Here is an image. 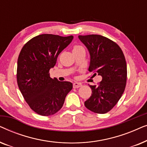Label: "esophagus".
<instances>
[{"mask_svg": "<svg viewBox=\"0 0 147 147\" xmlns=\"http://www.w3.org/2000/svg\"><path fill=\"white\" fill-rule=\"evenodd\" d=\"M82 86V84L81 83H79V82H75L73 84V87L74 88H80Z\"/></svg>", "mask_w": 147, "mask_h": 147, "instance_id": "esophagus-1", "label": "esophagus"}]
</instances>
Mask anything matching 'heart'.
Segmentation results:
<instances>
[{"instance_id": "1", "label": "heart", "mask_w": 147, "mask_h": 147, "mask_svg": "<svg viewBox=\"0 0 147 147\" xmlns=\"http://www.w3.org/2000/svg\"><path fill=\"white\" fill-rule=\"evenodd\" d=\"M82 49H84V47H82V46L80 45H75L73 47V51L74 52L78 51H79V50Z\"/></svg>"}]
</instances>
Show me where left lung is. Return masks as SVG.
<instances>
[{
	"instance_id": "left-lung-1",
	"label": "left lung",
	"mask_w": 147,
	"mask_h": 147,
	"mask_svg": "<svg viewBox=\"0 0 147 147\" xmlns=\"http://www.w3.org/2000/svg\"><path fill=\"white\" fill-rule=\"evenodd\" d=\"M90 54V72L101 76L98 85L90 86L92 95L84 102L90 111L97 114L109 112L118 103L125 90L127 66L121 48L115 42L100 35L78 36Z\"/></svg>"
}]
</instances>
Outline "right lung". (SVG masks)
<instances>
[{"mask_svg":"<svg viewBox=\"0 0 147 147\" xmlns=\"http://www.w3.org/2000/svg\"><path fill=\"white\" fill-rule=\"evenodd\" d=\"M74 37L42 34L27 42L17 61L19 88L29 107L36 113L48 116L62 108L73 85L50 78L49 70L56 64L59 54Z\"/></svg>","mask_w":147,"mask_h":147,"instance_id":"right-lung-1","label":"right lung"}]
</instances>
